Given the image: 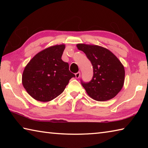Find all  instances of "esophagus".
Masks as SVG:
<instances>
[{
	"instance_id": "esophagus-1",
	"label": "esophagus",
	"mask_w": 148,
	"mask_h": 148,
	"mask_svg": "<svg viewBox=\"0 0 148 148\" xmlns=\"http://www.w3.org/2000/svg\"><path fill=\"white\" fill-rule=\"evenodd\" d=\"M75 76H76V78H79V76H80V72H77V73H76V74H75Z\"/></svg>"
}]
</instances>
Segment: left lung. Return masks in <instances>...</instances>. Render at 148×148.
Segmentation results:
<instances>
[{
    "label": "left lung",
    "instance_id": "8db88e82",
    "mask_svg": "<svg viewBox=\"0 0 148 148\" xmlns=\"http://www.w3.org/2000/svg\"><path fill=\"white\" fill-rule=\"evenodd\" d=\"M86 53L93 68V76L88 83L81 80L82 86L92 99L106 101L113 99L124 84L125 69L121 61L106 48L97 45L77 44Z\"/></svg>",
    "mask_w": 148,
    "mask_h": 148
}]
</instances>
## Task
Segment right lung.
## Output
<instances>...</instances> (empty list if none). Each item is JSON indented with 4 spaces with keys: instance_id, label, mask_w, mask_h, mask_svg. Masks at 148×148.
I'll return each mask as SVG.
<instances>
[{
    "instance_id": "obj_1",
    "label": "right lung",
    "mask_w": 148,
    "mask_h": 148,
    "mask_svg": "<svg viewBox=\"0 0 148 148\" xmlns=\"http://www.w3.org/2000/svg\"><path fill=\"white\" fill-rule=\"evenodd\" d=\"M64 44L56 45L37 53L25 68L22 84L35 100L48 102L64 91L75 75L70 72L68 62L61 59Z\"/></svg>"
}]
</instances>
